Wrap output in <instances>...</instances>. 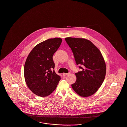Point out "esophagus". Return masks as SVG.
Here are the masks:
<instances>
[{"mask_svg": "<svg viewBox=\"0 0 127 127\" xmlns=\"http://www.w3.org/2000/svg\"><path fill=\"white\" fill-rule=\"evenodd\" d=\"M68 74V73H63V76H66V75H67Z\"/></svg>", "mask_w": 127, "mask_h": 127, "instance_id": "1", "label": "esophagus"}]
</instances>
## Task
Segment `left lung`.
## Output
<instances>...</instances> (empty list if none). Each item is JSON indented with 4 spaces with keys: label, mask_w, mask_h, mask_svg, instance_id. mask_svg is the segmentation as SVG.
Returning <instances> with one entry per match:
<instances>
[{
    "label": "left lung",
    "mask_w": 127,
    "mask_h": 127,
    "mask_svg": "<svg viewBox=\"0 0 127 127\" xmlns=\"http://www.w3.org/2000/svg\"><path fill=\"white\" fill-rule=\"evenodd\" d=\"M65 41L73 52L76 64L83 65L75 73L76 80L71 86L79 96L87 97L94 94L105 79L106 64L100 50L89 40L67 37Z\"/></svg>",
    "instance_id": "left-lung-1"
}]
</instances>
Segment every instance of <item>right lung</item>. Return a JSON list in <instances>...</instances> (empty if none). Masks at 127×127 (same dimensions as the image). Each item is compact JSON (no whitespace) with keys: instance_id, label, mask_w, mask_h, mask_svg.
Masks as SVG:
<instances>
[{"instance_id":"obj_1","label":"right lung","mask_w":127,"mask_h":127,"mask_svg":"<svg viewBox=\"0 0 127 127\" xmlns=\"http://www.w3.org/2000/svg\"><path fill=\"white\" fill-rule=\"evenodd\" d=\"M62 42L59 38L48 39L37 45L27 57L24 68L25 82L31 91L39 96L50 95L61 79L54 70L53 56Z\"/></svg>"}]
</instances>
